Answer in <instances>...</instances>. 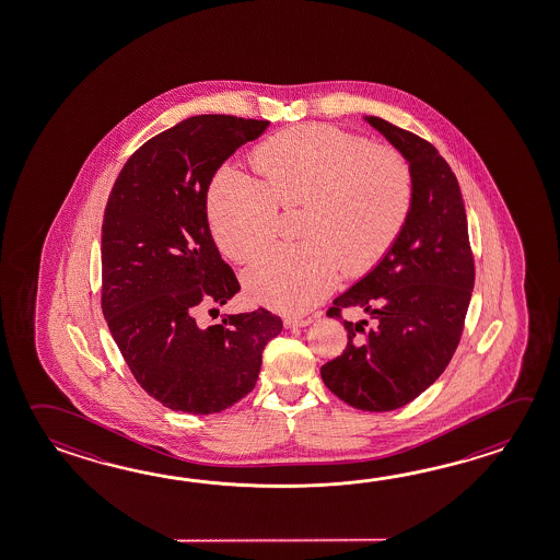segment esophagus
<instances>
[{
    "instance_id": "esophagus-1",
    "label": "esophagus",
    "mask_w": 560,
    "mask_h": 560,
    "mask_svg": "<svg viewBox=\"0 0 560 560\" xmlns=\"http://www.w3.org/2000/svg\"><path fill=\"white\" fill-rule=\"evenodd\" d=\"M311 323H313V318L289 317V318H285V323H283V325H285V328H303V327H308V325H311Z\"/></svg>"
}]
</instances>
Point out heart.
<instances>
[{
    "label": "heart",
    "instance_id": "heart-1",
    "mask_svg": "<svg viewBox=\"0 0 560 560\" xmlns=\"http://www.w3.org/2000/svg\"><path fill=\"white\" fill-rule=\"evenodd\" d=\"M259 179L223 166L208 191L213 240L235 261H252L273 240L277 208L293 210L296 237L255 261L247 295L279 313H303L388 254L410 218L413 174L394 148H374L325 125L291 128L257 148Z\"/></svg>",
    "mask_w": 560,
    "mask_h": 560
}]
</instances>
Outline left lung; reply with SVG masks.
I'll return each mask as SVG.
<instances>
[{
  "label": "left lung",
  "mask_w": 560,
  "mask_h": 560,
  "mask_svg": "<svg viewBox=\"0 0 560 560\" xmlns=\"http://www.w3.org/2000/svg\"><path fill=\"white\" fill-rule=\"evenodd\" d=\"M408 160L410 218L378 265L338 295L328 317L354 306L374 318L345 320V352L320 369L328 390L364 412H390L442 376L464 330L475 283L467 215L450 164L423 138L364 117Z\"/></svg>",
  "instance_id": "8db88e82"
}]
</instances>
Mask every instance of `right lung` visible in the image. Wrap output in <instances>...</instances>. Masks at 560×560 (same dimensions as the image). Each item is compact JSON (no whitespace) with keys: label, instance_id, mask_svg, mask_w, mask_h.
Returning a JSON list of instances; mask_svg holds the SVG:
<instances>
[{"label":"right lung","instance_id":"right-lung-1","mask_svg":"<svg viewBox=\"0 0 560 560\" xmlns=\"http://www.w3.org/2000/svg\"><path fill=\"white\" fill-rule=\"evenodd\" d=\"M267 127L230 115L186 118L138 148L106 201L103 315L138 384L174 412H223L245 398L265 345L283 330L267 308L196 323L200 308L240 291L211 237V178Z\"/></svg>","mask_w":560,"mask_h":560}]
</instances>
